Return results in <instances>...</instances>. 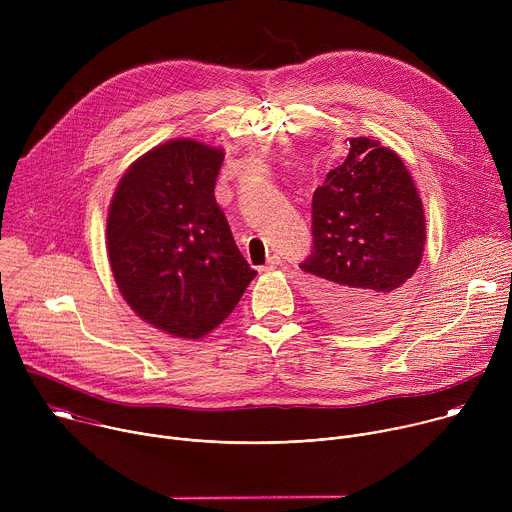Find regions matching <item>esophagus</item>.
<instances>
[{
	"mask_svg": "<svg viewBox=\"0 0 512 512\" xmlns=\"http://www.w3.org/2000/svg\"><path fill=\"white\" fill-rule=\"evenodd\" d=\"M279 265H281V257H279V255H271V257L267 259L263 271H271V269H275V267H279Z\"/></svg>",
	"mask_w": 512,
	"mask_h": 512,
	"instance_id": "obj_1",
	"label": "esophagus"
}]
</instances>
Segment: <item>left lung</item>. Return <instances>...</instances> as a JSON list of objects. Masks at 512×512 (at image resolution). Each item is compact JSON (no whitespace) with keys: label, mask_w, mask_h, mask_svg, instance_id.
Listing matches in <instances>:
<instances>
[{"label":"left lung","mask_w":512,"mask_h":512,"mask_svg":"<svg viewBox=\"0 0 512 512\" xmlns=\"http://www.w3.org/2000/svg\"><path fill=\"white\" fill-rule=\"evenodd\" d=\"M346 160L312 198V275L320 310L342 328L387 320L403 302L425 247L417 186L395 150L350 137Z\"/></svg>","instance_id":"left-lung-1"}]
</instances>
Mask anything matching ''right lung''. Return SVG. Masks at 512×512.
Segmentation results:
<instances>
[{"label":"right lung","mask_w":512,"mask_h":512,"mask_svg":"<svg viewBox=\"0 0 512 512\" xmlns=\"http://www.w3.org/2000/svg\"><path fill=\"white\" fill-rule=\"evenodd\" d=\"M223 160V148L170 139L127 168L109 204L107 255L123 300L184 340L225 322L257 275L214 198Z\"/></svg>","instance_id":"add662e5"}]
</instances>
